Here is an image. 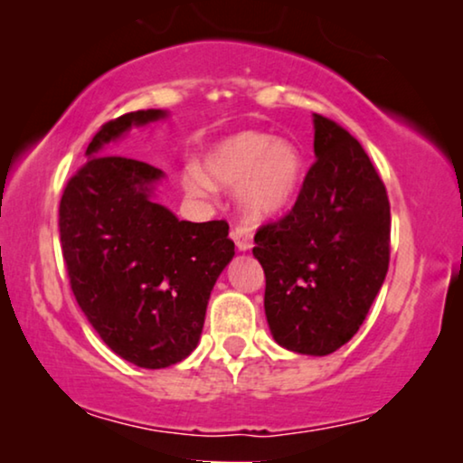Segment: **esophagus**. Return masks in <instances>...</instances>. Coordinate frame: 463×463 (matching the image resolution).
<instances>
[{
  "label": "esophagus",
  "instance_id": "esophagus-1",
  "mask_svg": "<svg viewBox=\"0 0 463 463\" xmlns=\"http://www.w3.org/2000/svg\"><path fill=\"white\" fill-rule=\"evenodd\" d=\"M232 240L236 242L238 250H250L252 249V230L246 225H236L232 230Z\"/></svg>",
  "mask_w": 463,
  "mask_h": 463
}]
</instances>
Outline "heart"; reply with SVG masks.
Returning a JSON list of instances; mask_svg holds the SVG:
<instances>
[{
    "mask_svg": "<svg viewBox=\"0 0 463 463\" xmlns=\"http://www.w3.org/2000/svg\"><path fill=\"white\" fill-rule=\"evenodd\" d=\"M301 170V154L293 143L244 130L213 145L204 156V170L189 164L183 170V185L194 195H208L214 189L213 183L236 187L246 217L263 221L293 202Z\"/></svg>",
    "mask_w": 463,
    "mask_h": 463,
    "instance_id": "heart-1",
    "label": "heart"
}]
</instances>
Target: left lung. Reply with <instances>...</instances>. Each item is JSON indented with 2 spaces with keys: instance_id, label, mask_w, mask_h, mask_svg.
<instances>
[{
  "instance_id": "1",
  "label": "left lung",
  "mask_w": 463,
  "mask_h": 463,
  "mask_svg": "<svg viewBox=\"0 0 463 463\" xmlns=\"http://www.w3.org/2000/svg\"><path fill=\"white\" fill-rule=\"evenodd\" d=\"M314 156L287 217L255 233L278 345L326 356L358 333L388 274L390 202L350 132L314 113Z\"/></svg>"
}]
</instances>
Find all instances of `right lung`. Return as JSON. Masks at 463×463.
Segmentation results:
<instances>
[{"instance_id": "right-lung-1", "label": "right lung", "mask_w": 463, "mask_h": 463, "mask_svg": "<svg viewBox=\"0 0 463 463\" xmlns=\"http://www.w3.org/2000/svg\"><path fill=\"white\" fill-rule=\"evenodd\" d=\"M166 116L141 109L107 122L59 208L75 301L99 337L141 369H166L195 350L211 290L236 255L225 221H179L154 200L160 168L107 149Z\"/></svg>"}]
</instances>
